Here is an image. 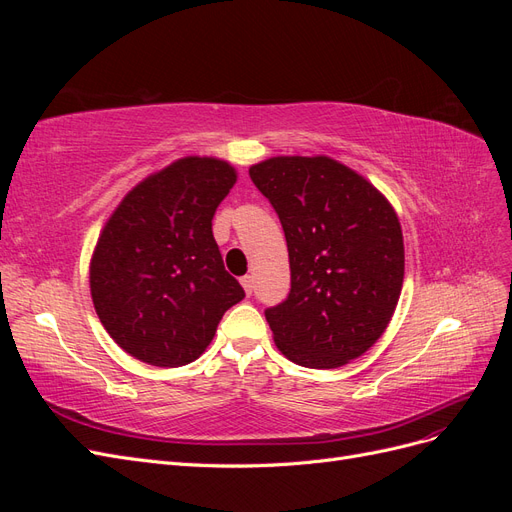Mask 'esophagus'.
Wrapping results in <instances>:
<instances>
[{"label": "esophagus", "mask_w": 512, "mask_h": 512, "mask_svg": "<svg viewBox=\"0 0 512 512\" xmlns=\"http://www.w3.org/2000/svg\"><path fill=\"white\" fill-rule=\"evenodd\" d=\"M241 286H243V290H245L247 297H250V294L254 292V277H252V275H245V277H241Z\"/></svg>", "instance_id": "34e87169"}]
</instances>
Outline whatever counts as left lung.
Returning a JSON list of instances; mask_svg holds the SVG:
<instances>
[{
	"mask_svg": "<svg viewBox=\"0 0 512 512\" xmlns=\"http://www.w3.org/2000/svg\"><path fill=\"white\" fill-rule=\"evenodd\" d=\"M280 215L290 292L265 316L288 361L337 369L389 327L404 284V235L393 205L329 156H277L250 166Z\"/></svg>",
	"mask_w": 512,
	"mask_h": 512,
	"instance_id": "8db88e82",
	"label": "left lung"
}]
</instances>
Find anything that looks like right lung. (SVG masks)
Listing matches in <instances>:
<instances>
[{
	"mask_svg": "<svg viewBox=\"0 0 512 512\" xmlns=\"http://www.w3.org/2000/svg\"><path fill=\"white\" fill-rule=\"evenodd\" d=\"M237 183L230 162L179 158L123 196L89 262L106 333L134 359L181 367L207 350L245 292L213 239L215 209Z\"/></svg>",
	"mask_w": 512,
	"mask_h": 512,
	"instance_id": "right-lung-1",
	"label": "right lung"
}]
</instances>
